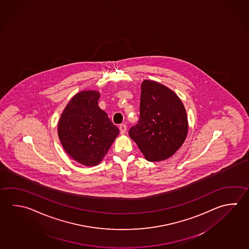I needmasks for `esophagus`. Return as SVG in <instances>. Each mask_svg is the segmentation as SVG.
<instances>
[{
	"mask_svg": "<svg viewBox=\"0 0 249 249\" xmlns=\"http://www.w3.org/2000/svg\"><path fill=\"white\" fill-rule=\"evenodd\" d=\"M126 124H120V125H119V130H120V133H121V134H124V133H125V131H126Z\"/></svg>",
	"mask_w": 249,
	"mask_h": 249,
	"instance_id": "obj_1",
	"label": "esophagus"
}]
</instances>
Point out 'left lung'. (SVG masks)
Instances as JSON below:
<instances>
[{"label":"left lung","mask_w":249,"mask_h":249,"mask_svg":"<svg viewBox=\"0 0 249 249\" xmlns=\"http://www.w3.org/2000/svg\"><path fill=\"white\" fill-rule=\"evenodd\" d=\"M140 120L129 135L149 161L171 157L185 141L188 118L181 99L159 82L141 85Z\"/></svg>","instance_id":"1"}]
</instances>
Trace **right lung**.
<instances>
[{
	"mask_svg": "<svg viewBox=\"0 0 249 249\" xmlns=\"http://www.w3.org/2000/svg\"><path fill=\"white\" fill-rule=\"evenodd\" d=\"M100 93L79 92L69 101L58 124L59 141L67 154L84 166L98 165L119 133L98 106Z\"/></svg>",
	"mask_w": 249,
	"mask_h": 249,
	"instance_id": "1",
	"label": "right lung"
}]
</instances>
